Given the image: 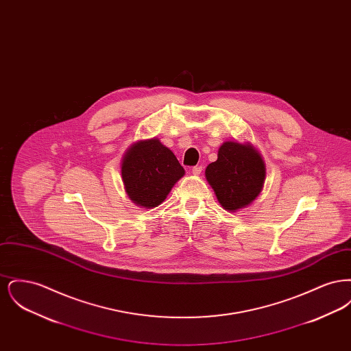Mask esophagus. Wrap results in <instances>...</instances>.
<instances>
[{"label": "esophagus", "mask_w": 351, "mask_h": 351, "mask_svg": "<svg viewBox=\"0 0 351 351\" xmlns=\"http://www.w3.org/2000/svg\"><path fill=\"white\" fill-rule=\"evenodd\" d=\"M192 172H193V175H200L202 172V166H195L192 168Z\"/></svg>", "instance_id": "obj_1"}]
</instances>
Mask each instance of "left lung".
<instances>
[{
    "mask_svg": "<svg viewBox=\"0 0 351 351\" xmlns=\"http://www.w3.org/2000/svg\"><path fill=\"white\" fill-rule=\"evenodd\" d=\"M205 176L219 204L235 212L258 197L266 168L261 155L249 145L225 142L218 150L217 160L205 169Z\"/></svg>",
    "mask_w": 351,
    "mask_h": 351,
    "instance_id": "left-lung-1",
    "label": "left lung"
}]
</instances>
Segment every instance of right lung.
Wrapping results in <instances>:
<instances>
[{
	"mask_svg": "<svg viewBox=\"0 0 351 351\" xmlns=\"http://www.w3.org/2000/svg\"><path fill=\"white\" fill-rule=\"evenodd\" d=\"M121 172L129 197L136 205L155 208L183 176L184 168L172 151L158 139H149L129 149Z\"/></svg>",
	"mask_w": 351,
	"mask_h": 351,
	"instance_id": "obj_1",
	"label": "right lung"
}]
</instances>
